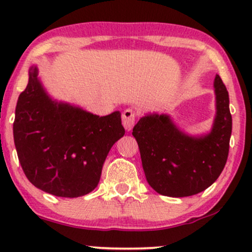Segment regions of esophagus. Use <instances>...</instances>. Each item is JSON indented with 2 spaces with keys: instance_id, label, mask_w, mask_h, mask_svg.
<instances>
[{
  "instance_id": "esophagus-1",
  "label": "esophagus",
  "mask_w": 252,
  "mask_h": 252,
  "mask_svg": "<svg viewBox=\"0 0 252 252\" xmlns=\"http://www.w3.org/2000/svg\"><path fill=\"white\" fill-rule=\"evenodd\" d=\"M137 112L132 108H126L123 113V125L127 131H131L135 124Z\"/></svg>"
}]
</instances>
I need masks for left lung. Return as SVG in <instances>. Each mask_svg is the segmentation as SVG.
Segmentation results:
<instances>
[{
    "label": "left lung",
    "instance_id": "obj_1",
    "mask_svg": "<svg viewBox=\"0 0 252 252\" xmlns=\"http://www.w3.org/2000/svg\"><path fill=\"white\" fill-rule=\"evenodd\" d=\"M216 114L208 133L183 131L168 114L147 113L133 127L147 183L167 197H189L211 186L229 155L232 118L229 93L220 75L215 82Z\"/></svg>",
    "mask_w": 252,
    "mask_h": 252
}]
</instances>
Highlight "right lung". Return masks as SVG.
Listing matches in <instances>:
<instances>
[{
  "instance_id": "1",
  "label": "right lung",
  "mask_w": 252,
  "mask_h": 252,
  "mask_svg": "<svg viewBox=\"0 0 252 252\" xmlns=\"http://www.w3.org/2000/svg\"><path fill=\"white\" fill-rule=\"evenodd\" d=\"M20 94L13 125L23 172L35 188L58 197H81L99 184L112 146L125 134L121 113L99 115L49 95L36 64Z\"/></svg>"
}]
</instances>
